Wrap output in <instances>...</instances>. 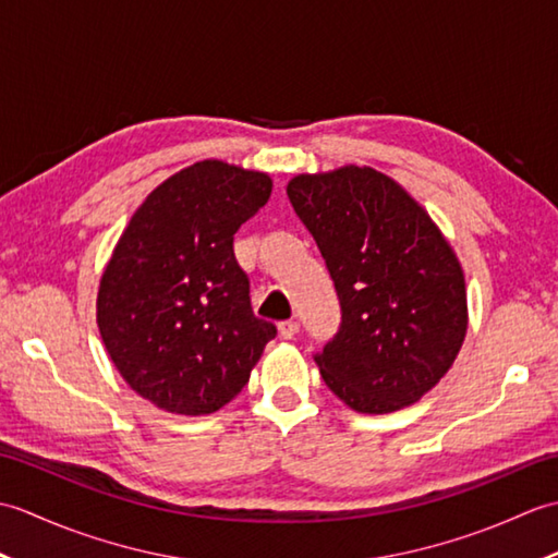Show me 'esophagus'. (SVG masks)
Here are the masks:
<instances>
[{
  "label": "esophagus",
  "instance_id": "esophagus-1",
  "mask_svg": "<svg viewBox=\"0 0 558 558\" xmlns=\"http://www.w3.org/2000/svg\"><path fill=\"white\" fill-rule=\"evenodd\" d=\"M278 330H280V338L290 340V338H294V336L300 333V322H294V318H290V322H282L278 326Z\"/></svg>",
  "mask_w": 558,
  "mask_h": 558
}]
</instances>
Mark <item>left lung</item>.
Segmentation results:
<instances>
[{
  "label": "left lung",
  "instance_id": "1",
  "mask_svg": "<svg viewBox=\"0 0 558 558\" xmlns=\"http://www.w3.org/2000/svg\"><path fill=\"white\" fill-rule=\"evenodd\" d=\"M288 196L342 310L336 338L316 354L326 386L354 412L414 405L453 366L468 333L453 246L405 189L366 165L292 177Z\"/></svg>",
  "mask_w": 558,
  "mask_h": 558
}]
</instances>
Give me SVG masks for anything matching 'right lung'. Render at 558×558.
<instances>
[{
  "instance_id": "add662e5",
  "label": "right lung",
  "mask_w": 558,
  "mask_h": 558,
  "mask_svg": "<svg viewBox=\"0 0 558 558\" xmlns=\"http://www.w3.org/2000/svg\"><path fill=\"white\" fill-rule=\"evenodd\" d=\"M272 180L222 160L174 172L146 196L102 270L96 318L117 372L141 398L186 417L242 393L276 326L256 318L234 232Z\"/></svg>"
}]
</instances>
